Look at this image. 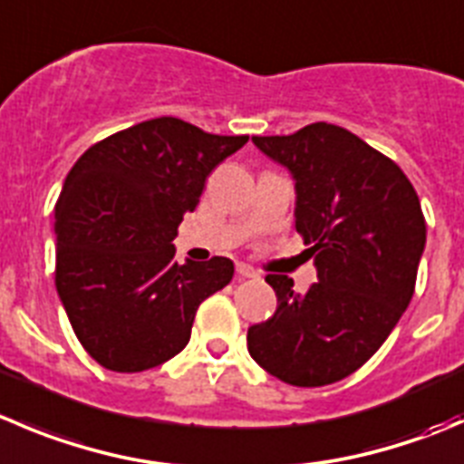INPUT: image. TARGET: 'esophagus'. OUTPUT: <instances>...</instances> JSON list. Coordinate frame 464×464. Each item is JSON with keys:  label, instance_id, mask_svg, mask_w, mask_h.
Listing matches in <instances>:
<instances>
[{"label": "esophagus", "instance_id": "obj_1", "mask_svg": "<svg viewBox=\"0 0 464 464\" xmlns=\"http://www.w3.org/2000/svg\"><path fill=\"white\" fill-rule=\"evenodd\" d=\"M236 272H237V276H240V278H256V276H258V272H256L251 265H245V263L237 265Z\"/></svg>", "mask_w": 464, "mask_h": 464}]
</instances>
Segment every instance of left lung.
I'll use <instances>...</instances> for the list:
<instances>
[{
    "mask_svg": "<svg viewBox=\"0 0 464 464\" xmlns=\"http://www.w3.org/2000/svg\"><path fill=\"white\" fill-rule=\"evenodd\" d=\"M251 140L292 174L317 283L299 295L285 274H267L276 313L246 331V346L283 383H335L379 352L411 304L426 245L420 197L397 163L335 124Z\"/></svg>",
    "mask_w": 464,
    "mask_h": 464,
    "instance_id": "1",
    "label": "left lung"
}]
</instances>
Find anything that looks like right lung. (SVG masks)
Instances as JSON below:
<instances>
[{"instance_id":"1","label":"right lung","mask_w":464,"mask_h":464,"mask_svg":"<svg viewBox=\"0 0 464 464\" xmlns=\"http://www.w3.org/2000/svg\"><path fill=\"white\" fill-rule=\"evenodd\" d=\"M246 136L156 118L90 147L53 210L56 290L85 352L111 372H145L190 340L197 308L233 278L222 256L177 263L172 240L206 177Z\"/></svg>"}]
</instances>
